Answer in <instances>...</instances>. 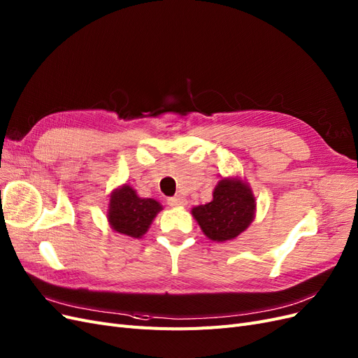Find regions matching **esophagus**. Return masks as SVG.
Returning <instances> with one entry per match:
<instances>
[{"label": "esophagus", "mask_w": 358, "mask_h": 358, "mask_svg": "<svg viewBox=\"0 0 358 358\" xmlns=\"http://www.w3.org/2000/svg\"><path fill=\"white\" fill-rule=\"evenodd\" d=\"M168 205L174 206V208H181V206L187 205V201L186 198H182V196H174V198L168 199Z\"/></svg>", "instance_id": "1"}]
</instances>
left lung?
Listing matches in <instances>:
<instances>
[{
	"label": "left lung",
	"mask_w": 358,
	"mask_h": 358,
	"mask_svg": "<svg viewBox=\"0 0 358 358\" xmlns=\"http://www.w3.org/2000/svg\"><path fill=\"white\" fill-rule=\"evenodd\" d=\"M192 214L210 239L232 241L255 220L256 198L245 181L222 178L213 192V201L194 206Z\"/></svg>",
	"instance_id": "left-lung-1"
}]
</instances>
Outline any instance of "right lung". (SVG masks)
<instances>
[{
  "instance_id": "obj_1",
  "label": "right lung",
  "mask_w": 358,
  "mask_h": 358,
  "mask_svg": "<svg viewBox=\"0 0 358 358\" xmlns=\"http://www.w3.org/2000/svg\"><path fill=\"white\" fill-rule=\"evenodd\" d=\"M160 210L162 205L157 201L140 198L131 186L123 184L122 187L111 192L107 218L114 232L131 238H141Z\"/></svg>"
}]
</instances>
